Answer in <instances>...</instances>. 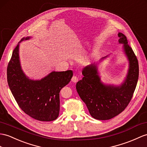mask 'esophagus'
<instances>
[{
	"instance_id": "1",
	"label": "esophagus",
	"mask_w": 147,
	"mask_h": 147,
	"mask_svg": "<svg viewBox=\"0 0 147 147\" xmlns=\"http://www.w3.org/2000/svg\"><path fill=\"white\" fill-rule=\"evenodd\" d=\"M78 81V78L76 76H73L71 78V82H74V83H76Z\"/></svg>"
}]
</instances>
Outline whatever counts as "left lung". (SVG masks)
<instances>
[{"instance_id":"left-lung-1","label":"left lung","mask_w":147,"mask_h":147,"mask_svg":"<svg viewBox=\"0 0 147 147\" xmlns=\"http://www.w3.org/2000/svg\"><path fill=\"white\" fill-rule=\"evenodd\" d=\"M119 44L128 63V70L122 82L119 85L105 84L101 80L99 64L110 54L102 57L97 62L91 63L82 70L84 77L76 84L80 97L87 107L90 115L95 119L106 120L119 115L130 102L138 79V60L126 36L121 32Z\"/></svg>"}]
</instances>
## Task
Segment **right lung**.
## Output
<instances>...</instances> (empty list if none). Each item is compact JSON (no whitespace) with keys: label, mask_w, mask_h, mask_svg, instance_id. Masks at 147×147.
Instances as JSON below:
<instances>
[{"label":"right lung","mask_w":147,"mask_h":147,"mask_svg":"<svg viewBox=\"0 0 147 147\" xmlns=\"http://www.w3.org/2000/svg\"><path fill=\"white\" fill-rule=\"evenodd\" d=\"M13 50L7 67V82L18 105L24 112L39 121L55 120L59 115L60 91L69 84L72 70L52 71L41 79H31L24 73L19 57L20 43Z\"/></svg>","instance_id":"add662e5"}]
</instances>
